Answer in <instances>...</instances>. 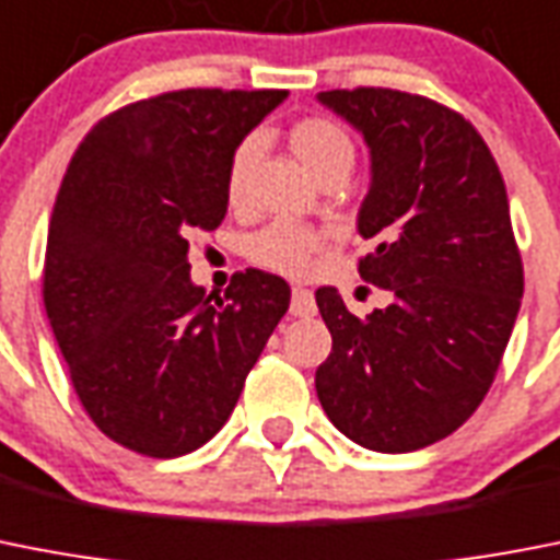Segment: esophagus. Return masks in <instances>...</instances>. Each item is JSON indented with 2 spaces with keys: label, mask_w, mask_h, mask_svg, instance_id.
<instances>
[{
  "label": "esophagus",
  "mask_w": 560,
  "mask_h": 560,
  "mask_svg": "<svg viewBox=\"0 0 560 560\" xmlns=\"http://www.w3.org/2000/svg\"><path fill=\"white\" fill-rule=\"evenodd\" d=\"M290 313L299 318L316 316V295L307 288H293V299H290Z\"/></svg>",
  "instance_id": "1"
}]
</instances>
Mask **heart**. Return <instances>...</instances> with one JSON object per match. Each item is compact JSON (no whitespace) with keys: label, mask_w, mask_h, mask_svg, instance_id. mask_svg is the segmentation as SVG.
Listing matches in <instances>:
<instances>
[{"label":"heart","mask_w":560,"mask_h":560,"mask_svg":"<svg viewBox=\"0 0 560 560\" xmlns=\"http://www.w3.org/2000/svg\"><path fill=\"white\" fill-rule=\"evenodd\" d=\"M290 150L295 159L307 167L313 176H324V173L336 171V167H347L350 171L352 156V139L336 119L327 116H304L290 128L288 133ZM256 139H244L238 148L233 150L228 164V201L230 205H242L244 187H247V173L256 159ZM324 250V238L318 236L313 228L295 222H272L253 233L247 242V256L265 270L281 272L290 279H302L313 270L316 256Z\"/></svg>","instance_id":"1"}]
</instances>
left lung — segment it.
I'll use <instances>...</instances> for the list:
<instances>
[{"label":"left lung","mask_w":560,"mask_h":560,"mask_svg":"<svg viewBox=\"0 0 560 560\" xmlns=\"http://www.w3.org/2000/svg\"><path fill=\"white\" fill-rule=\"evenodd\" d=\"M318 102L370 144L359 233L373 250L359 272L393 295L359 318L336 288L316 290L332 336L318 401L361 447L412 453L478 410L515 327L524 265L504 178L481 133L435 98L352 88Z\"/></svg>","instance_id":"obj_1"}]
</instances>
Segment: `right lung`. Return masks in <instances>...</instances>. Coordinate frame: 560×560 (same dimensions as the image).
Returning <instances> with one entry per match:
<instances>
[{"label": "right lung", "instance_id": "1", "mask_svg": "<svg viewBox=\"0 0 560 560\" xmlns=\"http://www.w3.org/2000/svg\"><path fill=\"white\" fill-rule=\"evenodd\" d=\"M288 91L187 88L98 119L50 215L42 299L84 412L150 458L208 444L290 307L288 281H190V236L228 213V164Z\"/></svg>", "mask_w": 560, "mask_h": 560}]
</instances>
